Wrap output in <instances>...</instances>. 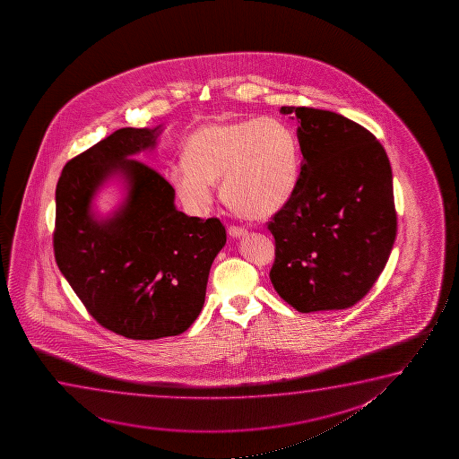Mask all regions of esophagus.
Masks as SVG:
<instances>
[{"instance_id": "1", "label": "esophagus", "mask_w": 459, "mask_h": 459, "mask_svg": "<svg viewBox=\"0 0 459 459\" xmlns=\"http://www.w3.org/2000/svg\"><path fill=\"white\" fill-rule=\"evenodd\" d=\"M246 233H247V230H246L245 227H229V235H230V237H233V238H239V237H245Z\"/></svg>"}]
</instances>
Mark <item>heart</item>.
<instances>
[{
    "label": "heart",
    "mask_w": 459,
    "mask_h": 459,
    "mask_svg": "<svg viewBox=\"0 0 459 459\" xmlns=\"http://www.w3.org/2000/svg\"><path fill=\"white\" fill-rule=\"evenodd\" d=\"M185 163L172 164L166 177L178 199L195 213L213 202V183L233 213L264 221L295 195L299 149L283 122L270 117L220 119L199 126L183 147Z\"/></svg>",
    "instance_id": "obj_1"
}]
</instances>
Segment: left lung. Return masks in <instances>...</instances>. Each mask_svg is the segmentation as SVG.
Returning a JSON list of instances; mask_svg holds the SVG:
<instances>
[{
	"mask_svg": "<svg viewBox=\"0 0 459 459\" xmlns=\"http://www.w3.org/2000/svg\"><path fill=\"white\" fill-rule=\"evenodd\" d=\"M298 119L295 195L273 216V287L298 312L354 306L383 273L396 237L392 168L383 145L342 114L282 107Z\"/></svg>",
	"mask_w": 459,
	"mask_h": 459,
	"instance_id": "1",
	"label": "left lung"
}]
</instances>
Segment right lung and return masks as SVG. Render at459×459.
<instances>
[{
	"mask_svg": "<svg viewBox=\"0 0 459 459\" xmlns=\"http://www.w3.org/2000/svg\"><path fill=\"white\" fill-rule=\"evenodd\" d=\"M157 128H120L64 166L53 247L59 271L97 323L133 340L185 333L201 314L208 274L226 245L218 218L176 208V191L134 155L157 145ZM116 176L126 199L100 219L91 201Z\"/></svg>",
	"mask_w": 459,
	"mask_h": 459,
	"instance_id": "add662e5",
	"label": "right lung"
}]
</instances>
